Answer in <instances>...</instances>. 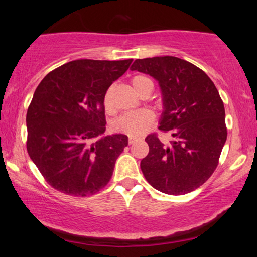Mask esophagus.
I'll return each mask as SVG.
<instances>
[{
	"label": "esophagus",
	"mask_w": 257,
	"mask_h": 257,
	"mask_svg": "<svg viewBox=\"0 0 257 257\" xmlns=\"http://www.w3.org/2000/svg\"><path fill=\"white\" fill-rule=\"evenodd\" d=\"M136 140H137V138H134V137H129V139H128V144L129 145H133L134 143H135V141Z\"/></svg>",
	"instance_id": "obj_1"
}]
</instances>
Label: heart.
Returning a JSON list of instances; mask_svg holds the SVG:
<instances>
[{
	"instance_id": "heart-1",
	"label": "heart",
	"mask_w": 257,
	"mask_h": 257,
	"mask_svg": "<svg viewBox=\"0 0 257 257\" xmlns=\"http://www.w3.org/2000/svg\"><path fill=\"white\" fill-rule=\"evenodd\" d=\"M132 85L134 89L140 95L147 87L152 85V81L145 75H137L132 79ZM103 106L107 112L111 111L110 100L107 94L103 99ZM154 122V114L149 110H136L123 113L112 122V128L114 132L122 133L128 136H140L145 134L149 129L151 123Z\"/></svg>"
}]
</instances>
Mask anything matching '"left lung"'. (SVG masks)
Returning a JSON list of instances; mask_svg holds the SVG:
<instances>
[{
    "label": "left lung",
    "mask_w": 257,
    "mask_h": 257,
    "mask_svg": "<svg viewBox=\"0 0 257 257\" xmlns=\"http://www.w3.org/2000/svg\"><path fill=\"white\" fill-rule=\"evenodd\" d=\"M130 69L158 81L163 105L159 129L172 137L166 145L156 134L147 136L149 154L140 162L146 180L171 195L198 189L214 172L227 137L215 85L203 70L174 56L136 59Z\"/></svg>",
    "instance_id": "8db88e82"
}]
</instances>
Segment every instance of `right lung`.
I'll return each mask as SVG.
<instances>
[{
  "instance_id": "add662e5",
  "label": "right lung",
  "mask_w": 257,
  "mask_h": 257,
  "mask_svg": "<svg viewBox=\"0 0 257 257\" xmlns=\"http://www.w3.org/2000/svg\"><path fill=\"white\" fill-rule=\"evenodd\" d=\"M132 62L77 59L48 73L37 86L26 113V147L54 189L87 196L109 182L128 137L102 136L103 99Z\"/></svg>"
}]
</instances>
